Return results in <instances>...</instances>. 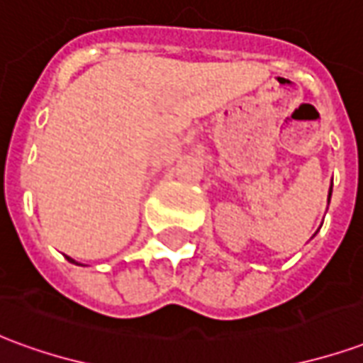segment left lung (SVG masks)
<instances>
[{
    "instance_id": "8db88e82",
    "label": "left lung",
    "mask_w": 363,
    "mask_h": 363,
    "mask_svg": "<svg viewBox=\"0 0 363 363\" xmlns=\"http://www.w3.org/2000/svg\"><path fill=\"white\" fill-rule=\"evenodd\" d=\"M330 194H333V189L328 190V202H330Z\"/></svg>"
}]
</instances>
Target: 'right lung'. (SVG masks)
Masks as SVG:
<instances>
[{
	"mask_svg": "<svg viewBox=\"0 0 363 363\" xmlns=\"http://www.w3.org/2000/svg\"><path fill=\"white\" fill-rule=\"evenodd\" d=\"M66 259H67V260H69V262H74V264H77V262H75V260H74V259H69V257H66Z\"/></svg>",
	"mask_w": 363,
	"mask_h": 363,
	"instance_id": "right-lung-1",
	"label": "right lung"
}]
</instances>
